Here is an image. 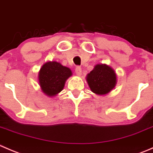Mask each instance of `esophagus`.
Masks as SVG:
<instances>
[{
    "mask_svg": "<svg viewBox=\"0 0 153 153\" xmlns=\"http://www.w3.org/2000/svg\"><path fill=\"white\" fill-rule=\"evenodd\" d=\"M75 71V73H76V75H81V73H82V69H81V68L80 67H76Z\"/></svg>",
    "mask_w": 153,
    "mask_h": 153,
    "instance_id": "obj_1",
    "label": "esophagus"
}]
</instances>
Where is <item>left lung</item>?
Returning <instances> with one entry per match:
<instances>
[{"label":"left lung","mask_w":153,"mask_h":153,"mask_svg":"<svg viewBox=\"0 0 153 153\" xmlns=\"http://www.w3.org/2000/svg\"><path fill=\"white\" fill-rule=\"evenodd\" d=\"M88 85L94 93L105 95L116 84V75L113 69L106 64H98L86 77Z\"/></svg>","instance_id":"1"}]
</instances>
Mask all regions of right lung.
<instances>
[{"label":"right lung","mask_w":153,"mask_h":153,"mask_svg":"<svg viewBox=\"0 0 153 153\" xmlns=\"http://www.w3.org/2000/svg\"><path fill=\"white\" fill-rule=\"evenodd\" d=\"M72 75V71L56 61H49L43 65L38 74L39 84L48 96H54L64 88L66 81Z\"/></svg>","instance_id":"obj_1"}]
</instances>
